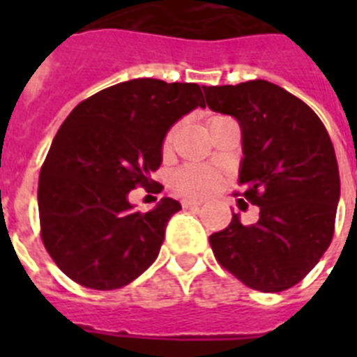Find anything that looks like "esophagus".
<instances>
[{"instance_id":"1","label":"esophagus","mask_w":357,"mask_h":357,"mask_svg":"<svg viewBox=\"0 0 357 357\" xmlns=\"http://www.w3.org/2000/svg\"><path fill=\"white\" fill-rule=\"evenodd\" d=\"M181 206L185 207V209H198V207L202 206L200 200H189V198H185V200H181Z\"/></svg>"}]
</instances>
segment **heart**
Instances as JSON below:
<instances>
[{
    "instance_id": "obj_1",
    "label": "heart",
    "mask_w": 357,
    "mask_h": 357,
    "mask_svg": "<svg viewBox=\"0 0 357 357\" xmlns=\"http://www.w3.org/2000/svg\"><path fill=\"white\" fill-rule=\"evenodd\" d=\"M178 128L168 129V133L162 139V151L167 153L172 148ZM174 190L187 198H204V196L215 192L220 183V176L213 167H183L176 170L170 179Z\"/></svg>"
}]
</instances>
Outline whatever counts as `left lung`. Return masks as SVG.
I'll return each instance as SVG.
<instances>
[{"label": "left lung", "instance_id": "1", "mask_svg": "<svg viewBox=\"0 0 357 357\" xmlns=\"http://www.w3.org/2000/svg\"><path fill=\"white\" fill-rule=\"evenodd\" d=\"M204 92L209 109L238 120L244 159L237 195L259 206L257 222L244 226L234 213L228 228L209 237L213 254L250 289H291L333 238L341 181L330 135L310 105L265 79Z\"/></svg>", "mask_w": 357, "mask_h": 357}]
</instances>
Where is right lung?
<instances>
[{
	"label": "right lung",
	"instance_id": "right-lung-1",
	"mask_svg": "<svg viewBox=\"0 0 357 357\" xmlns=\"http://www.w3.org/2000/svg\"><path fill=\"white\" fill-rule=\"evenodd\" d=\"M206 107L200 85L131 79L86 98L68 114L38 179L40 237L61 271L83 287L113 291L157 259L178 200L135 211L129 192L161 167L162 139L174 122Z\"/></svg>",
	"mask_w": 357,
	"mask_h": 357
}]
</instances>
